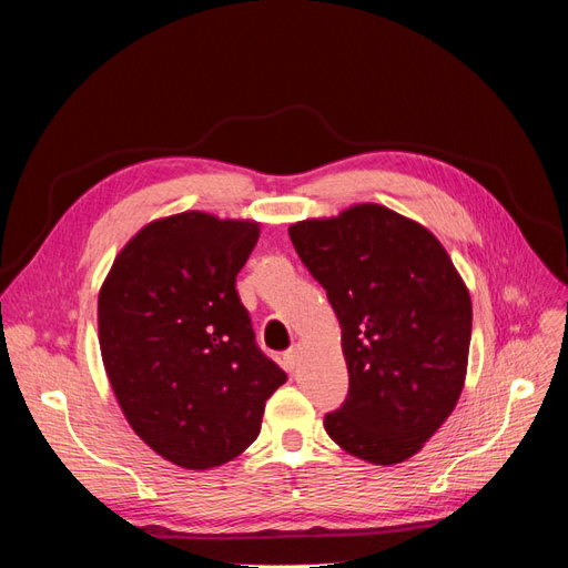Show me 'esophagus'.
Listing matches in <instances>:
<instances>
[{
  "label": "esophagus",
  "instance_id": "obj_1",
  "mask_svg": "<svg viewBox=\"0 0 568 568\" xmlns=\"http://www.w3.org/2000/svg\"><path fill=\"white\" fill-rule=\"evenodd\" d=\"M298 357H301V346H291V348L282 355L284 367H286V369H294V367L298 365Z\"/></svg>",
  "mask_w": 568,
  "mask_h": 568
}]
</instances>
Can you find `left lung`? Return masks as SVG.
Listing matches in <instances>:
<instances>
[{
	"label": "left lung",
	"mask_w": 568,
	"mask_h": 568,
	"mask_svg": "<svg viewBox=\"0 0 568 568\" xmlns=\"http://www.w3.org/2000/svg\"><path fill=\"white\" fill-rule=\"evenodd\" d=\"M288 236L341 324L348 398L324 417L343 450L398 464L450 417L467 374L471 298L438 239L384 205L305 220Z\"/></svg>",
	"instance_id": "8db88e82"
}]
</instances>
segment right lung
<instances>
[{
	"instance_id": "add662e5",
	"label": "right lung",
	"mask_w": 568,
	"mask_h": 568,
	"mask_svg": "<svg viewBox=\"0 0 568 568\" xmlns=\"http://www.w3.org/2000/svg\"><path fill=\"white\" fill-rule=\"evenodd\" d=\"M257 222L199 211L146 225L99 291V346L125 419L184 469L220 467L261 434L286 374L257 348L236 274Z\"/></svg>"
}]
</instances>
